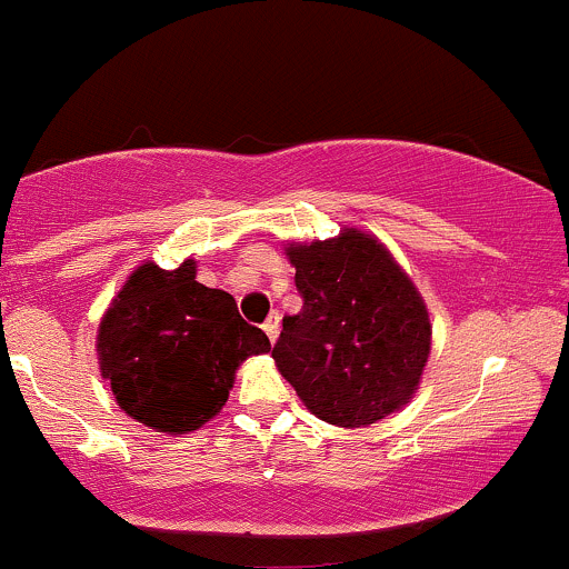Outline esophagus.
Wrapping results in <instances>:
<instances>
[{
  "instance_id": "esophagus-1",
  "label": "esophagus",
  "mask_w": 569,
  "mask_h": 569,
  "mask_svg": "<svg viewBox=\"0 0 569 569\" xmlns=\"http://www.w3.org/2000/svg\"><path fill=\"white\" fill-rule=\"evenodd\" d=\"M264 332L272 343L278 340V335H280V316L278 313H269V319L264 321Z\"/></svg>"
}]
</instances>
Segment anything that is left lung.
<instances>
[{"label": "left lung", "mask_w": 569, "mask_h": 569, "mask_svg": "<svg viewBox=\"0 0 569 569\" xmlns=\"http://www.w3.org/2000/svg\"><path fill=\"white\" fill-rule=\"evenodd\" d=\"M302 310L286 316L272 357L319 420L365 428L403 409L430 355L420 291L373 234L286 248Z\"/></svg>", "instance_id": "1"}]
</instances>
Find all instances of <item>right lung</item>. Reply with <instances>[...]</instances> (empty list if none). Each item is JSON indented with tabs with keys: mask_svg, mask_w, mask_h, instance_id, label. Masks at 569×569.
Instances as JSON below:
<instances>
[{
	"mask_svg": "<svg viewBox=\"0 0 569 569\" xmlns=\"http://www.w3.org/2000/svg\"><path fill=\"white\" fill-rule=\"evenodd\" d=\"M269 338L239 316L234 297L196 280V261L133 269L103 313L98 360L119 409L160 433H190L229 400L248 357Z\"/></svg>",
	"mask_w": 569,
	"mask_h": 569,
	"instance_id": "add662e5",
	"label": "right lung"
}]
</instances>
